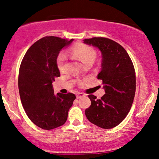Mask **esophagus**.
Wrapping results in <instances>:
<instances>
[{
  "label": "esophagus",
  "instance_id": "34e87169",
  "mask_svg": "<svg viewBox=\"0 0 159 159\" xmlns=\"http://www.w3.org/2000/svg\"><path fill=\"white\" fill-rule=\"evenodd\" d=\"M76 95H77V98L79 99V98H81L82 97H84L85 94L84 93H82V92H77Z\"/></svg>",
  "mask_w": 159,
  "mask_h": 159
}]
</instances>
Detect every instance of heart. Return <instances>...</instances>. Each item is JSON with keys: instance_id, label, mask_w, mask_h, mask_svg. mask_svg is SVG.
I'll return each instance as SVG.
<instances>
[{"instance_id": "heart-1", "label": "heart", "mask_w": 159, "mask_h": 159, "mask_svg": "<svg viewBox=\"0 0 159 159\" xmlns=\"http://www.w3.org/2000/svg\"><path fill=\"white\" fill-rule=\"evenodd\" d=\"M70 55L73 58L81 61L83 64L86 65L89 62H94L96 58V51L84 44H78L71 49ZM65 60V55L61 53L57 58V67L60 72L64 71Z\"/></svg>"}]
</instances>
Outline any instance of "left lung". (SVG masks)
I'll list each match as a JSON object with an SVG mask.
<instances>
[{
  "mask_svg": "<svg viewBox=\"0 0 159 159\" xmlns=\"http://www.w3.org/2000/svg\"><path fill=\"white\" fill-rule=\"evenodd\" d=\"M84 43L94 46L102 52V70L97 79L102 80L105 94L97 99L88 95L91 105L85 115L91 123L102 129L119 125L127 116L136 92L135 70L125 49L107 38L85 39Z\"/></svg>",
  "mask_w": 159,
  "mask_h": 159,
  "instance_id": "obj_1",
  "label": "left lung"
}]
</instances>
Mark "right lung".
Segmentation results:
<instances>
[{
    "label": "right lung",
    "mask_w": 159,
    "mask_h": 159,
    "mask_svg": "<svg viewBox=\"0 0 159 159\" xmlns=\"http://www.w3.org/2000/svg\"><path fill=\"white\" fill-rule=\"evenodd\" d=\"M68 40L46 36L27 51L20 66L18 89L21 103L31 121L43 129L59 127L67 121L76 96L72 93L55 95L52 82L60 76L57 57Z\"/></svg>",
    "instance_id": "1"
}]
</instances>
